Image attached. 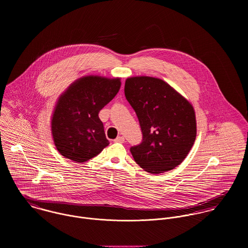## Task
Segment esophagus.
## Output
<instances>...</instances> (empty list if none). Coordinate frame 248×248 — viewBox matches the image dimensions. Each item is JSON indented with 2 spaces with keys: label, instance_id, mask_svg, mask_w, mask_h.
<instances>
[{
  "label": "esophagus",
  "instance_id": "esophagus-1",
  "mask_svg": "<svg viewBox=\"0 0 248 248\" xmlns=\"http://www.w3.org/2000/svg\"><path fill=\"white\" fill-rule=\"evenodd\" d=\"M125 141V139L123 138V137H117L115 140H114V142H119V143H124Z\"/></svg>",
  "mask_w": 248,
  "mask_h": 248
}]
</instances>
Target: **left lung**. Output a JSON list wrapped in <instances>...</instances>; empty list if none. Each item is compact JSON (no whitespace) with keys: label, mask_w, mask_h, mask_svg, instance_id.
<instances>
[{"label":"left lung","mask_w":248,"mask_h":248,"mask_svg":"<svg viewBox=\"0 0 248 248\" xmlns=\"http://www.w3.org/2000/svg\"><path fill=\"white\" fill-rule=\"evenodd\" d=\"M124 92L141 128V143L130 149L135 161L150 174L178 166L196 140L192 104L169 84L155 77H130Z\"/></svg>","instance_id":"1"}]
</instances>
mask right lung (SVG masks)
Returning <instances> with one entry per match:
<instances>
[{
  "label": "right lung",
  "mask_w": 248,
  "mask_h": 248,
  "mask_svg": "<svg viewBox=\"0 0 248 248\" xmlns=\"http://www.w3.org/2000/svg\"><path fill=\"white\" fill-rule=\"evenodd\" d=\"M120 78L84 76L62 93L51 116V134L58 152L86 162L108 145L98 113L116 95Z\"/></svg>",
  "instance_id": "obj_1"
}]
</instances>
